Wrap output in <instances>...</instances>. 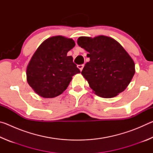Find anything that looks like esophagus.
<instances>
[{
	"mask_svg": "<svg viewBox=\"0 0 153 153\" xmlns=\"http://www.w3.org/2000/svg\"><path fill=\"white\" fill-rule=\"evenodd\" d=\"M84 65H77V68H78L80 71H82V69H83V68H84Z\"/></svg>",
	"mask_w": 153,
	"mask_h": 153,
	"instance_id": "esophagus-1",
	"label": "esophagus"
}]
</instances>
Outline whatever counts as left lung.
Returning <instances> with one entry per match:
<instances>
[{
    "mask_svg": "<svg viewBox=\"0 0 153 153\" xmlns=\"http://www.w3.org/2000/svg\"><path fill=\"white\" fill-rule=\"evenodd\" d=\"M77 45L86 50L90 61L82 75L96 94L113 98L125 90L135 74L133 59L117 41L106 36H81Z\"/></svg>",
    "mask_w": 153,
    "mask_h": 153,
    "instance_id": "obj_1",
    "label": "left lung"
}]
</instances>
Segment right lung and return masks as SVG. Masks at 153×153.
<instances>
[{"label":"right lung","instance_id":"obj_1","mask_svg":"<svg viewBox=\"0 0 153 153\" xmlns=\"http://www.w3.org/2000/svg\"><path fill=\"white\" fill-rule=\"evenodd\" d=\"M76 44L71 38L53 36L41 44L31 58L26 69L27 82L36 94L54 98L68 87L72 76L80 73L67 53Z\"/></svg>","mask_w":153,"mask_h":153}]
</instances>
